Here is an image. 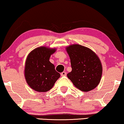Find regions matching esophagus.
I'll list each match as a JSON object with an SVG mask.
<instances>
[{"mask_svg":"<svg viewBox=\"0 0 124 124\" xmlns=\"http://www.w3.org/2000/svg\"><path fill=\"white\" fill-rule=\"evenodd\" d=\"M61 76H66V73L65 71H63L62 73H61Z\"/></svg>","mask_w":124,"mask_h":124,"instance_id":"obj_1","label":"esophagus"}]
</instances>
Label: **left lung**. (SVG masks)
I'll use <instances>...</instances> for the list:
<instances>
[{
    "label": "left lung",
    "mask_w": 124,
    "mask_h": 124,
    "mask_svg": "<svg viewBox=\"0 0 124 124\" xmlns=\"http://www.w3.org/2000/svg\"><path fill=\"white\" fill-rule=\"evenodd\" d=\"M72 70L67 74L74 86L83 92L97 86L101 80L102 68L98 56L90 48L79 45L66 48Z\"/></svg>",
    "instance_id": "8db88e82"
}]
</instances>
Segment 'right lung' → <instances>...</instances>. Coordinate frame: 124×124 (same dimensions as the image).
I'll use <instances>...</instances> for the list:
<instances>
[{
  "instance_id": "1",
  "label": "right lung",
  "mask_w": 124,
  "mask_h": 124,
  "mask_svg": "<svg viewBox=\"0 0 124 124\" xmlns=\"http://www.w3.org/2000/svg\"><path fill=\"white\" fill-rule=\"evenodd\" d=\"M55 51V48L40 47L28 55L25 65V78L30 87L37 92L50 90L60 77V74L49 61L51 55Z\"/></svg>"
}]
</instances>
